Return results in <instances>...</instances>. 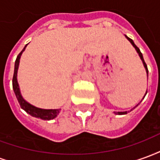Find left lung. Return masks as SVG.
<instances>
[{
    "label": "left lung",
    "mask_w": 160,
    "mask_h": 160,
    "mask_svg": "<svg viewBox=\"0 0 160 160\" xmlns=\"http://www.w3.org/2000/svg\"><path fill=\"white\" fill-rule=\"evenodd\" d=\"M125 37H126V38H127V39L128 40L129 42H130L131 44L133 45V47H134V49H135V50H136V52L138 53V55H139V56H140V58H141V61H142V63H143V66H144L145 69H146V72H147V75H148V66H147V64H146V62H145L144 59H143V56H142V54H141V50H140V49L138 48L137 46H136V45H135V44H134V41H133V40L131 39V38H128V37L126 36V35H125ZM147 92H146V93H145L144 97H143V98H142V99H144V98H145V96H146V94H147ZM142 99H141V101H142ZM141 102H140V103H141ZM140 103H139V104H140ZM139 104H136V105H135V106H134V108H132V109H131V110H130V111H133V110H134V108L137 107L138 105H139ZM128 112H129V111H118V112H114V113H115V114H116V115H125V114H127Z\"/></svg>",
    "instance_id": "left-lung-1"
}]
</instances>
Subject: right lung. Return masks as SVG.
<instances>
[{"label":"right lung","instance_id":"1","mask_svg":"<svg viewBox=\"0 0 160 160\" xmlns=\"http://www.w3.org/2000/svg\"><path fill=\"white\" fill-rule=\"evenodd\" d=\"M26 46H27V44L25 46V48L23 49L22 51L19 53L18 56H17V58H16L15 64H14V73H13V77H12V89L14 91V93H15L16 98L18 99V102L19 103L20 107L26 112L31 115L32 117L40 118L42 120H52V119L56 118L59 115L61 109H54L53 110V109H41V108H38L32 105V104H31L30 103H28L22 97V95H21L20 88H19L18 80H17V73H18V69H19L20 57H21L22 53L25 51Z\"/></svg>","mask_w":160,"mask_h":160}]
</instances>
